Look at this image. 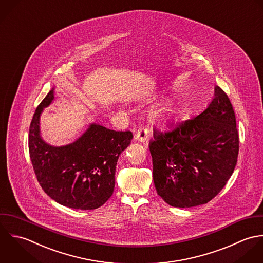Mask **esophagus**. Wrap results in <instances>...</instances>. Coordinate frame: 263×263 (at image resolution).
Wrapping results in <instances>:
<instances>
[{"label": "esophagus", "mask_w": 263, "mask_h": 263, "mask_svg": "<svg viewBox=\"0 0 263 263\" xmlns=\"http://www.w3.org/2000/svg\"><path fill=\"white\" fill-rule=\"evenodd\" d=\"M134 137H135V139L138 140L139 142H145V141L147 140V131H146V129H144V128H139V129L136 131Z\"/></svg>", "instance_id": "34e87169"}]
</instances>
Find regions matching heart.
Returning <instances> with one entry per match:
<instances>
[{
    "mask_svg": "<svg viewBox=\"0 0 263 263\" xmlns=\"http://www.w3.org/2000/svg\"><path fill=\"white\" fill-rule=\"evenodd\" d=\"M163 115L164 114H162V111H160V112H158V116H161V117H163Z\"/></svg>",
    "mask_w": 263,
    "mask_h": 263,
    "instance_id": "obj_1",
    "label": "heart"
}]
</instances>
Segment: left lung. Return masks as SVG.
<instances>
[{
	"mask_svg": "<svg viewBox=\"0 0 263 263\" xmlns=\"http://www.w3.org/2000/svg\"><path fill=\"white\" fill-rule=\"evenodd\" d=\"M158 195L174 208L210 202L226 186L237 164L239 135L227 93L218 86L198 116L154 130L149 143Z\"/></svg>",
	"mask_w": 263,
	"mask_h": 263,
	"instance_id": "1",
	"label": "left lung"
}]
</instances>
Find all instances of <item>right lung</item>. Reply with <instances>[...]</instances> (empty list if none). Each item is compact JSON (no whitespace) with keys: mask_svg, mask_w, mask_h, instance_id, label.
<instances>
[{"mask_svg":"<svg viewBox=\"0 0 263 263\" xmlns=\"http://www.w3.org/2000/svg\"><path fill=\"white\" fill-rule=\"evenodd\" d=\"M53 100V88L32 117L28 148L36 179L55 202L74 210H96L105 204L115 187L119 156L130 144V131H115L91 124L75 142L61 147L40 135V117Z\"/></svg>","mask_w":263,"mask_h":263,"instance_id":"1","label":"right lung"}]
</instances>
